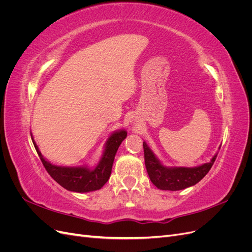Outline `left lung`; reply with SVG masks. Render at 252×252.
I'll use <instances>...</instances> for the list:
<instances>
[{
    "instance_id": "obj_1",
    "label": "left lung",
    "mask_w": 252,
    "mask_h": 252,
    "mask_svg": "<svg viewBox=\"0 0 252 252\" xmlns=\"http://www.w3.org/2000/svg\"><path fill=\"white\" fill-rule=\"evenodd\" d=\"M145 166L150 181L161 190L177 191L195 185L199 183L215 163L218 154L212 157L210 162L195 167H170L165 166L157 158L146 142H143Z\"/></svg>"
}]
</instances>
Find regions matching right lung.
I'll use <instances>...</instances> for the list:
<instances>
[{
  "instance_id": "add662e5",
  "label": "right lung",
  "mask_w": 252,
  "mask_h": 252,
  "mask_svg": "<svg viewBox=\"0 0 252 252\" xmlns=\"http://www.w3.org/2000/svg\"><path fill=\"white\" fill-rule=\"evenodd\" d=\"M126 136L127 131L125 129H121L111 133L104 145V151L100 162L94 168L88 166L67 167L52 164L42 156L32 135V139L37 155L50 177L69 191L82 193L101 189L107 183L111 174L114 157L121 143L126 139Z\"/></svg>"
}]
</instances>
